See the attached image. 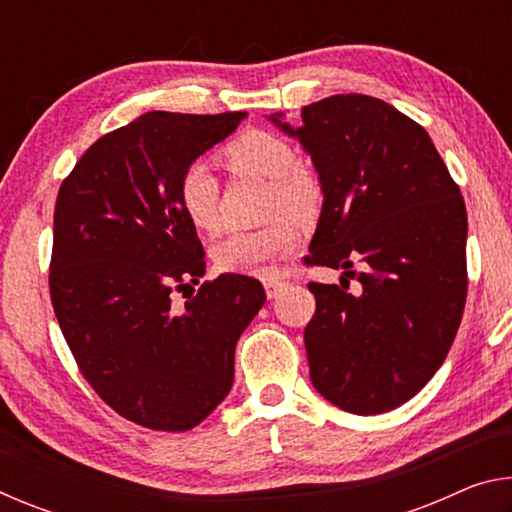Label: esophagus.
I'll return each instance as SVG.
<instances>
[{
  "instance_id": "esophagus-1",
  "label": "esophagus",
  "mask_w": 512,
  "mask_h": 512,
  "mask_svg": "<svg viewBox=\"0 0 512 512\" xmlns=\"http://www.w3.org/2000/svg\"><path fill=\"white\" fill-rule=\"evenodd\" d=\"M284 287H287V282L280 280V277H266V280H264V289H266L268 298H275Z\"/></svg>"
}]
</instances>
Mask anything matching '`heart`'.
<instances>
[{
  "label": "heart",
  "instance_id": "b5f03b06",
  "mask_svg": "<svg viewBox=\"0 0 512 512\" xmlns=\"http://www.w3.org/2000/svg\"><path fill=\"white\" fill-rule=\"evenodd\" d=\"M221 158L232 173L268 180L266 212L277 216L257 230L232 232L214 246V264L223 273L268 275L277 259L287 257L298 246L300 223L314 221L323 207V183L314 171L298 162V151L280 135L246 131L223 146ZM221 185L210 164L198 160L180 173L178 203L187 221L203 232L221 230Z\"/></svg>",
  "mask_w": 512,
  "mask_h": 512
}]
</instances>
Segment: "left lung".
I'll use <instances>...</instances> for the list:
<instances>
[{
	"label": "left lung",
	"mask_w": 512,
	"mask_h": 512,
	"mask_svg": "<svg viewBox=\"0 0 512 512\" xmlns=\"http://www.w3.org/2000/svg\"><path fill=\"white\" fill-rule=\"evenodd\" d=\"M280 117L268 119L311 155L325 192L305 262L345 271L341 287L309 282L311 384L343 411L397 409L443 366L461 325V189L427 131L381 99L334 94L302 108L298 128ZM348 276L360 282L354 292Z\"/></svg>",
	"instance_id": "1"
}]
</instances>
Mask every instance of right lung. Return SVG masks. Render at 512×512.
<instances>
[{"instance_id": "obj_1", "label": "right lung", "mask_w": 512, "mask_h": 512, "mask_svg": "<svg viewBox=\"0 0 512 512\" xmlns=\"http://www.w3.org/2000/svg\"><path fill=\"white\" fill-rule=\"evenodd\" d=\"M246 112H146L99 137L58 189L49 293L81 375L121 418L153 431L201 424L235 379V345L262 309L255 277L205 275L178 180ZM185 296V295H184ZM186 297V296H185Z\"/></svg>"}]
</instances>
